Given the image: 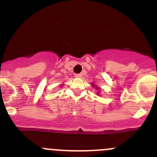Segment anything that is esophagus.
<instances>
[{"label": "esophagus", "instance_id": "34e87169", "mask_svg": "<svg viewBox=\"0 0 157 157\" xmlns=\"http://www.w3.org/2000/svg\"><path fill=\"white\" fill-rule=\"evenodd\" d=\"M82 76H83V74H74V77H77V78H81Z\"/></svg>", "mask_w": 157, "mask_h": 157}]
</instances>
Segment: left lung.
<instances>
[{"label":"left lung","mask_w":157,"mask_h":157,"mask_svg":"<svg viewBox=\"0 0 157 157\" xmlns=\"http://www.w3.org/2000/svg\"><path fill=\"white\" fill-rule=\"evenodd\" d=\"M92 85H93V86H94V85H93V84H92ZM96 90H98V89H99V88H98V86H96ZM98 93V94H99V93Z\"/></svg>","instance_id":"1"}]
</instances>
